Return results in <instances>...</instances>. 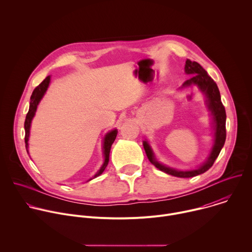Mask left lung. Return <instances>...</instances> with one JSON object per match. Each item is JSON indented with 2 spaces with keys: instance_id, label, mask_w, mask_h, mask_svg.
Returning a JSON list of instances; mask_svg holds the SVG:
<instances>
[{
  "instance_id": "1",
  "label": "left lung",
  "mask_w": 252,
  "mask_h": 252,
  "mask_svg": "<svg viewBox=\"0 0 252 252\" xmlns=\"http://www.w3.org/2000/svg\"><path fill=\"white\" fill-rule=\"evenodd\" d=\"M186 73L192 75L189 80L185 82L183 87H190L191 85H197L199 89L205 94L207 97V106L211 111L214 121V146L212 151L209 155V158L203 165H201L197 169L189 170V171H181L175 170L173 168L166 167L159 162H158L155 158L153 151L148 143V141H143V148H145L146 154L150 161L155 164L158 169L166 172L167 174L174 175L177 177H193L198 174H201L208 170L214 163L215 159L219 157L222 147L224 146L225 138H226V128H225V121H226V114L224 105L221 102L220 93L218 88L217 83H215L205 71V69L196 62H191L190 60H187L186 62Z\"/></svg>"
}]
</instances>
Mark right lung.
Listing matches in <instances>:
<instances>
[{"label":"right lung","mask_w":252,"mask_h":252,"mask_svg":"<svg viewBox=\"0 0 252 252\" xmlns=\"http://www.w3.org/2000/svg\"><path fill=\"white\" fill-rule=\"evenodd\" d=\"M50 76L47 77L37 88H35L31 95V101H30V109H29V112L27 114V117H26V120H25V143H26V149H28V140H29V135H30V127H31V123H32V120L34 116V113H35V110H37V106L40 102V100L42 99L43 95L45 94L48 87H49V84H50ZM117 133H118V130L117 129H114L112 131H110L109 133H107L104 137V141H103V154H104V162L102 164V166L100 167V169L97 171V173L93 177H96L98 176L99 174H101L104 170V168L106 167L107 163H109V159H110V152H111V148H112V145L114 143L116 137H117ZM28 152V151H27ZM91 178V179H93ZM91 179H89V181H91Z\"/></svg>","instance_id":"add662e5"}]
</instances>
